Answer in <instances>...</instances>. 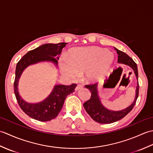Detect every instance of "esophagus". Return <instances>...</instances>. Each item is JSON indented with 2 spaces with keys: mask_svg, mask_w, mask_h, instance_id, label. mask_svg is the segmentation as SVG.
<instances>
[{
  "mask_svg": "<svg viewBox=\"0 0 153 153\" xmlns=\"http://www.w3.org/2000/svg\"><path fill=\"white\" fill-rule=\"evenodd\" d=\"M82 88H83V85H80V84H78V85L76 86V88H75V91H78L79 89H82Z\"/></svg>",
  "mask_w": 153,
  "mask_h": 153,
  "instance_id": "esophagus-1",
  "label": "esophagus"
}]
</instances>
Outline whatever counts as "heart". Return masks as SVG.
<instances>
[{
	"mask_svg": "<svg viewBox=\"0 0 153 153\" xmlns=\"http://www.w3.org/2000/svg\"><path fill=\"white\" fill-rule=\"evenodd\" d=\"M114 55L106 48L98 47H78L71 49L67 58L59 62L60 70L64 76L76 78L85 71L87 82L102 81L108 75L114 62Z\"/></svg>",
	"mask_w": 153,
	"mask_h": 153,
	"instance_id": "b5f03b06",
	"label": "heart"
}]
</instances>
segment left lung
<instances>
[{
	"label": "left lung",
	"mask_w": 153,
	"mask_h": 153,
	"mask_svg": "<svg viewBox=\"0 0 153 153\" xmlns=\"http://www.w3.org/2000/svg\"><path fill=\"white\" fill-rule=\"evenodd\" d=\"M118 55V62L121 64H126L130 66L133 70L134 71L136 78L137 79V85L136 87V94L135 97L130 106L127 107L126 108L120 110V111H112L106 108L104 106L101 102H100L99 97L98 95V87L97 84H89L85 85L86 88L89 90L91 93V98L83 104L84 108L85 109L86 112L91 116L93 120L100 123H111L116 121L122 119L128 114L134 108L135 102L137 101V97L139 95V82H138V70L137 66L134 60L131 57H129L128 54L123 52L119 51L117 48H114Z\"/></svg>",
	"instance_id": "obj_1"
}]
</instances>
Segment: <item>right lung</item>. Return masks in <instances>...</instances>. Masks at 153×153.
Listing matches in <instances>:
<instances>
[{
    "instance_id": "right-lung-1",
    "label": "right lung",
    "mask_w": 153,
    "mask_h": 153,
    "mask_svg": "<svg viewBox=\"0 0 153 153\" xmlns=\"http://www.w3.org/2000/svg\"><path fill=\"white\" fill-rule=\"evenodd\" d=\"M66 43L58 44H44L35 49L29 51L23 56L16 65V76L14 83V90L16 100L22 110L27 116L41 122H47L56 118L62 108L66 97L72 93L76 84L70 85H56L53 91L46 99L39 103H28L22 99L19 95L18 82L24 70L31 64L39 62H52L58 64V58Z\"/></svg>"
}]
</instances>
